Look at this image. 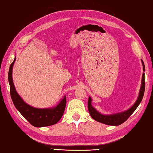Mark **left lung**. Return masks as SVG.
<instances>
[{
	"label": "left lung",
	"mask_w": 153,
	"mask_h": 153,
	"mask_svg": "<svg viewBox=\"0 0 153 153\" xmlns=\"http://www.w3.org/2000/svg\"><path fill=\"white\" fill-rule=\"evenodd\" d=\"M141 60L143 66V71H145V66H144V64L143 60ZM144 89H145V81H144V72H143V76H142L140 89V91H139L137 100H136L134 104L130 108L127 109V110L113 114L105 115L100 113L97 109L92 106V99L91 98V97H89V100H88V109H89L91 116L92 117L93 119H94L97 122L103 123V124L106 125L119 126L122 124L124 122L126 121L128 119V117L133 114V112L138 108V106L142 100L143 98Z\"/></svg>",
	"instance_id": "8db88e82"
}]
</instances>
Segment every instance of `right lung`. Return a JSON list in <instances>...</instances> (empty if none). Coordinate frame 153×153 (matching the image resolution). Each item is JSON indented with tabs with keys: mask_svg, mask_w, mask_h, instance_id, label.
<instances>
[{
	"mask_svg": "<svg viewBox=\"0 0 153 153\" xmlns=\"http://www.w3.org/2000/svg\"><path fill=\"white\" fill-rule=\"evenodd\" d=\"M16 57L10 65L8 79L10 85V93L13 104L21 114L35 127H45L53 125L61 119L66 104V95L57 105L52 108H36L28 105L23 101L15 89L13 81V67Z\"/></svg>",
	"mask_w": 153,
	"mask_h": 153,
	"instance_id": "1",
	"label": "right lung"
}]
</instances>
